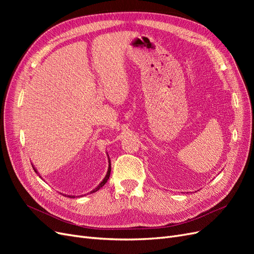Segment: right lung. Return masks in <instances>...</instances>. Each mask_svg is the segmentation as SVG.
<instances>
[{
    "instance_id": "add662e5",
    "label": "right lung",
    "mask_w": 254,
    "mask_h": 254,
    "mask_svg": "<svg viewBox=\"0 0 254 254\" xmlns=\"http://www.w3.org/2000/svg\"><path fill=\"white\" fill-rule=\"evenodd\" d=\"M109 158V157H108ZM33 168H34V171L38 174V172H37V170H36V168L33 166ZM110 172H111V164H110V160H109V167H108V172H107V175L105 176V178H104V180L101 182V183H99L98 184V186H97V188L96 189H94L93 190H91V193H95V191H97L99 189H101V188H103L104 186H105V184H106V182L107 181H108V179H109V177H110ZM66 196V195H65ZM67 197H70V198H75V196H67Z\"/></svg>"
}]
</instances>
